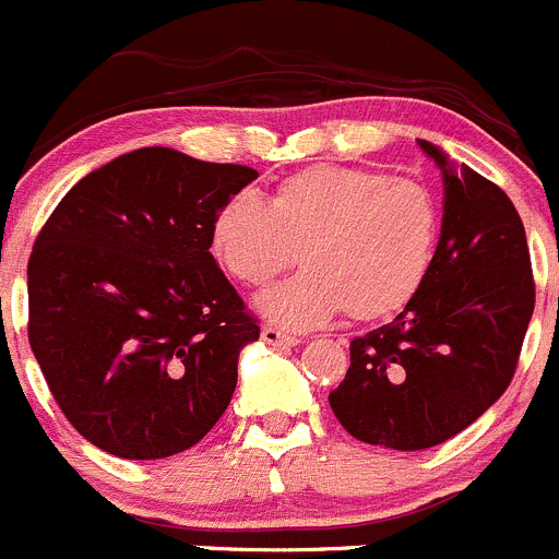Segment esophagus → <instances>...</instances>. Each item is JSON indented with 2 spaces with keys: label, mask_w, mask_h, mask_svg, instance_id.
<instances>
[{
  "label": "esophagus",
  "mask_w": 559,
  "mask_h": 559,
  "mask_svg": "<svg viewBox=\"0 0 559 559\" xmlns=\"http://www.w3.org/2000/svg\"><path fill=\"white\" fill-rule=\"evenodd\" d=\"M261 340L266 342V345H272V347H293V345H298V340H296V336L285 334V331L274 329V325H263V331H261Z\"/></svg>",
  "instance_id": "esophagus-1"
}]
</instances>
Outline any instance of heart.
I'll return each instance as SVG.
<instances>
[{
	"label": "heart",
	"mask_w": 559,
	"mask_h": 559,
	"mask_svg": "<svg viewBox=\"0 0 559 559\" xmlns=\"http://www.w3.org/2000/svg\"><path fill=\"white\" fill-rule=\"evenodd\" d=\"M438 247V203L411 179L314 165L266 203L236 192L212 223V252L239 285L263 287L293 258L307 272L258 298V312L301 331L347 312L356 323L396 314L416 298Z\"/></svg>",
	"instance_id": "heart-1"
}]
</instances>
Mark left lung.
I'll list each match as a JSON object with an SVG mask.
<instances>
[{
    "label": "left lung",
    "mask_w": 559,
    "mask_h": 559,
    "mask_svg": "<svg viewBox=\"0 0 559 559\" xmlns=\"http://www.w3.org/2000/svg\"><path fill=\"white\" fill-rule=\"evenodd\" d=\"M418 146L443 174L432 266L391 323L350 342V369L329 394L353 438L396 451L445 443L500 400L535 307L511 198L435 143Z\"/></svg>",
    "instance_id": "obj_1"
}]
</instances>
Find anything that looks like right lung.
<instances>
[{"mask_svg":"<svg viewBox=\"0 0 559 559\" xmlns=\"http://www.w3.org/2000/svg\"><path fill=\"white\" fill-rule=\"evenodd\" d=\"M247 165L146 146L59 201L26 269L29 345L68 421L121 460H165L219 421L255 318L209 252Z\"/></svg>","mask_w":559,"mask_h":559,"instance_id":"1","label":"right lung"}]
</instances>
